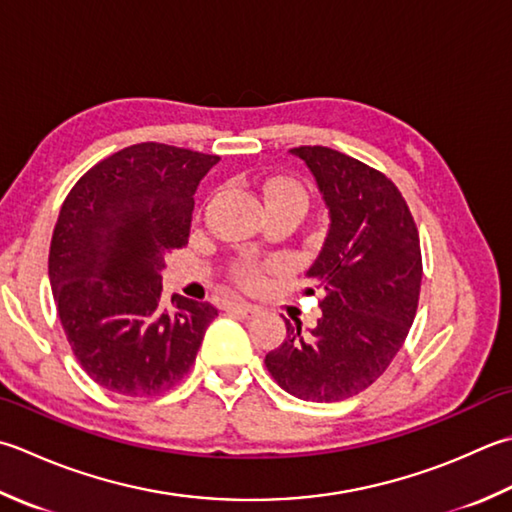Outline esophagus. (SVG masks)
I'll list each match as a JSON object with an SVG mask.
<instances>
[{
	"label": "esophagus",
	"mask_w": 512,
	"mask_h": 512,
	"mask_svg": "<svg viewBox=\"0 0 512 512\" xmlns=\"http://www.w3.org/2000/svg\"><path fill=\"white\" fill-rule=\"evenodd\" d=\"M228 310H230V313L242 315V317H253L257 313V306L248 304V302H233L228 306Z\"/></svg>",
	"instance_id": "34e87169"
}]
</instances>
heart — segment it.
<instances>
[{"mask_svg": "<svg viewBox=\"0 0 512 512\" xmlns=\"http://www.w3.org/2000/svg\"><path fill=\"white\" fill-rule=\"evenodd\" d=\"M266 193H268V202H273V199H299V202L306 204L304 188L295 182H290V179H277V182L268 184ZM235 279L246 288L262 286L264 266L259 262H253V259H242V262L235 266Z\"/></svg>", "mask_w": 512, "mask_h": 512, "instance_id": "b5f03b06", "label": "heart"}]
</instances>
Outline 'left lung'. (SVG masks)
I'll list each match as a JSON object with an SVG mask.
<instances>
[{
	"label": "left lung",
	"mask_w": 512,
	"mask_h": 512,
	"mask_svg": "<svg viewBox=\"0 0 512 512\" xmlns=\"http://www.w3.org/2000/svg\"><path fill=\"white\" fill-rule=\"evenodd\" d=\"M290 153L315 175L330 213L324 248L306 273L324 290L322 319L310 333L286 322L284 344L264 364L286 393L339 402L382 377L404 346L422 286V248L406 199L384 173L326 146Z\"/></svg>",
	"instance_id": "obj_1"
}]
</instances>
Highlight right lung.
<instances>
[{
	"label": "right lung",
	"mask_w": 512,
	"mask_h": 512,
	"mask_svg": "<svg viewBox=\"0 0 512 512\" xmlns=\"http://www.w3.org/2000/svg\"><path fill=\"white\" fill-rule=\"evenodd\" d=\"M217 155L144 142L117 150L70 188L48 277L79 366L110 393L162 395L193 366L217 308L173 295L166 257L188 244L195 190Z\"/></svg>",
	"instance_id": "right-lung-1"
}]
</instances>
